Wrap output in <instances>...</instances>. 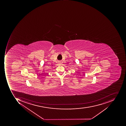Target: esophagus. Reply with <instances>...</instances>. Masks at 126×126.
I'll use <instances>...</instances> for the list:
<instances>
[{"instance_id":"1","label":"esophagus","mask_w":126,"mask_h":126,"mask_svg":"<svg viewBox=\"0 0 126 126\" xmlns=\"http://www.w3.org/2000/svg\"><path fill=\"white\" fill-rule=\"evenodd\" d=\"M58 63L59 65H60V64H61V62H59Z\"/></svg>"}]
</instances>
